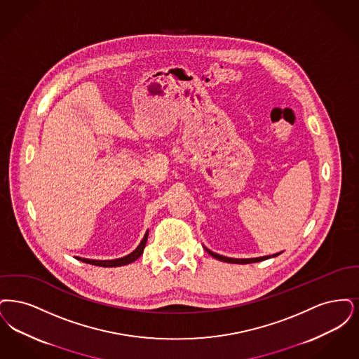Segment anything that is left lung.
I'll return each instance as SVG.
<instances>
[{
  "mask_svg": "<svg viewBox=\"0 0 359 359\" xmlns=\"http://www.w3.org/2000/svg\"><path fill=\"white\" fill-rule=\"evenodd\" d=\"M205 250L210 255V256H213L215 259H217L219 262H225V263H232V264H250V263H257V262H263L265 259H269L271 256H264V257H256V259H231V257H225V256H221V255H217V253H215V252H212V250H208V248H205ZM279 255V253H278ZM278 255H273V257H276Z\"/></svg>",
  "mask_w": 359,
  "mask_h": 359,
  "instance_id": "obj_1",
  "label": "left lung"
}]
</instances>
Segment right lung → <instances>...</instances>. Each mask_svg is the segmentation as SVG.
I'll use <instances>...</instances> for the list:
<instances>
[{
  "label": "right lung",
  "mask_w": 359,
  "mask_h": 359,
  "mask_svg": "<svg viewBox=\"0 0 359 359\" xmlns=\"http://www.w3.org/2000/svg\"><path fill=\"white\" fill-rule=\"evenodd\" d=\"M147 236L149 232H146L143 240L140 241L138 248L131 252L130 255H127L122 259H116V260H88V259H80L83 263H87V264L97 265V266H121V265L130 264L133 262H135L138 257H140V255L143 253L144 250V245H146V241H147Z\"/></svg>",
  "instance_id": "obj_1"
}]
</instances>
